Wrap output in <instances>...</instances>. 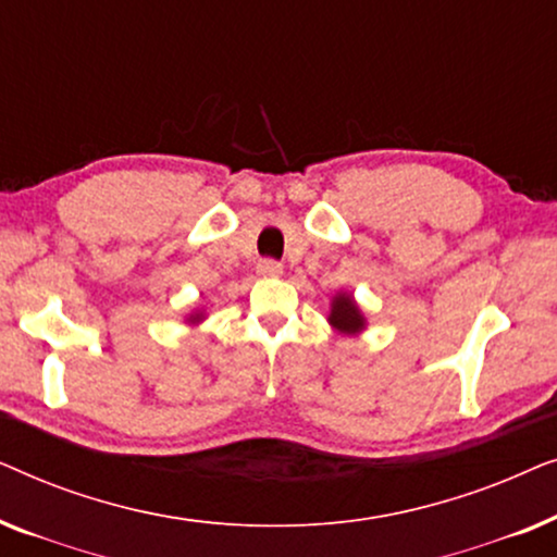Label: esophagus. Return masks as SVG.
I'll list each match as a JSON object with an SVG mask.
<instances>
[{"instance_id": "1", "label": "esophagus", "mask_w": 557, "mask_h": 557, "mask_svg": "<svg viewBox=\"0 0 557 557\" xmlns=\"http://www.w3.org/2000/svg\"><path fill=\"white\" fill-rule=\"evenodd\" d=\"M256 271H258V276H278L281 263L278 261H271V258H263V261H258Z\"/></svg>"}]
</instances>
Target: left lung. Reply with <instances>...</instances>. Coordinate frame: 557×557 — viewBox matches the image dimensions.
<instances>
[{"mask_svg":"<svg viewBox=\"0 0 557 557\" xmlns=\"http://www.w3.org/2000/svg\"><path fill=\"white\" fill-rule=\"evenodd\" d=\"M326 322H330L334 332L345 334V337H357V334L368 330V317H364L352 292H337L332 296Z\"/></svg>","mask_w":557,"mask_h":557,"instance_id":"8db88e82","label":"left lung"}]
</instances>
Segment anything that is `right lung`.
<instances>
[{"mask_svg": "<svg viewBox=\"0 0 557 557\" xmlns=\"http://www.w3.org/2000/svg\"><path fill=\"white\" fill-rule=\"evenodd\" d=\"M205 317H208V314H205V309H202V307H195V309L189 311V314L185 317V322H187V324H200Z\"/></svg>", "mask_w": 557, "mask_h": 557, "instance_id": "add662e5", "label": "right lung"}]
</instances>
